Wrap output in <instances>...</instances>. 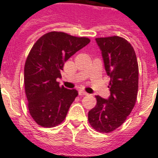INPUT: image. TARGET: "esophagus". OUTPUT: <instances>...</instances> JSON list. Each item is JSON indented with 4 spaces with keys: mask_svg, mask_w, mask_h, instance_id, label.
Masks as SVG:
<instances>
[{
    "mask_svg": "<svg viewBox=\"0 0 158 158\" xmlns=\"http://www.w3.org/2000/svg\"><path fill=\"white\" fill-rule=\"evenodd\" d=\"M79 94L80 96H85V95H88V93H86V92L84 91V90H79Z\"/></svg>",
    "mask_w": 158,
    "mask_h": 158,
    "instance_id": "34e87169",
    "label": "esophagus"
}]
</instances>
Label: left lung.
Masks as SVG:
<instances>
[{
  "label": "left lung",
  "mask_w": 158,
  "mask_h": 158,
  "mask_svg": "<svg viewBox=\"0 0 158 158\" xmlns=\"http://www.w3.org/2000/svg\"><path fill=\"white\" fill-rule=\"evenodd\" d=\"M110 77V97L96 96L97 105L89 110V122L94 130L110 133L120 127L132 111L139 89V65L134 48L118 36L95 39Z\"/></svg>",
  "instance_id": "1"
}]
</instances>
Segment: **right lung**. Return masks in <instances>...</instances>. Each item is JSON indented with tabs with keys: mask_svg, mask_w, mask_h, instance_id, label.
Here are the masks:
<instances>
[{
	"mask_svg": "<svg viewBox=\"0 0 158 158\" xmlns=\"http://www.w3.org/2000/svg\"><path fill=\"white\" fill-rule=\"evenodd\" d=\"M90 39L50 32L38 39L24 65V88L31 116L42 127L56 126L64 120L78 96L76 89L60 86L64 62L88 45Z\"/></svg>",
	"mask_w": 158,
	"mask_h": 158,
	"instance_id": "obj_1",
	"label": "right lung"
}]
</instances>
